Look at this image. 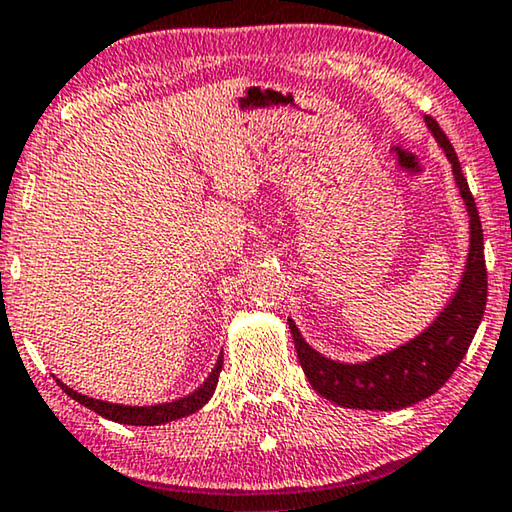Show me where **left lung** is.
Returning a JSON list of instances; mask_svg holds the SVG:
<instances>
[{"label":"left lung","instance_id":"left-lung-1","mask_svg":"<svg viewBox=\"0 0 512 512\" xmlns=\"http://www.w3.org/2000/svg\"><path fill=\"white\" fill-rule=\"evenodd\" d=\"M427 129L453 166L459 196L469 212V254L455 295L439 316L409 342L374 355L367 362H339L325 358L311 348L300 335L298 325L288 318L295 351L302 372L318 395L346 409L362 411H397L413 406L434 395L453 376L459 362L469 351L485 314L487 302V270L483 254V226L473 201L469 182L459 166L457 154L446 133L432 117H425Z\"/></svg>","mask_w":512,"mask_h":512}]
</instances>
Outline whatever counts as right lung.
Instances as JSON below:
<instances>
[{
  "label": "right lung",
  "instance_id": "right-lung-1",
  "mask_svg": "<svg viewBox=\"0 0 512 512\" xmlns=\"http://www.w3.org/2000/svg\"><path fill=\"white\" fill-rule=\"evenodd\" d=\"M221 367H224V355H219L217 365H214L212 374L207 376L203 381V385L198 390L191 392L187 397H180L175 399V402H166V404H154V406H127V404H110V402H103V399H94V397H87V395H80L69 385L62 383L57 379V383L62 385V390L69 395L71 399H76L87 409H92L94 413H99V416L113 420V422H120V425H143V427H154V425H164V422H173L177 418H184V416H191V413H196L198 409H203V406L210 402V397L214 395V388H217V381H219V372Z\"/></svg>",
  "mask_w": 512,
  "mask_h": 512
}]
</instances>
